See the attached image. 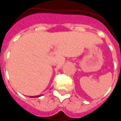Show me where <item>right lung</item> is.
<instances>
[{
	"label": "right lung",
	"mask_w": 121,
	"mask_h": 121,
	"mask_svg": "<svg viewBox=\"0 0 121 121\" xmlns=\"http://www.w3.org/2000/svg\"><path fill=\"white\" fill-rule=\"evenodd\" d=\"M40 96H36V97H39Z\"/></svg>",
	"instance_id": "obj_1"
}]
</instances>
